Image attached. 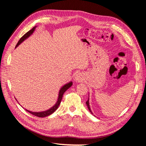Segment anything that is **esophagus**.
Segmentation results:
<instances>
[{"instance_id":"34e87169","label":"esophagus","mask_w":146,"mask_h":146,"mask_svg":"<svg viewBox=\"0 0 146 146\" xmlns=\"http://www.w3.org/2000/svg\"><path fill=\"white\" fill-rule=\"evenodd\" d=\"M74 80L76 82H80L83 80V76L82 74H77L76 77H74Z\"/></svg>"}]
</instances>
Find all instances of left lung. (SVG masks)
<instances>
[{
    "label": "left lung",
    "mask_w": 146,
    "mask_h": 146,
    "mask_svg": "<svg viewBox=\"0 0 146 146\" xmlns=\"http://www.w3.org/2000/svg\"><path fill=\"white\" fill-rule=\"evenodd\" d=\"M86 105H87V107H88V109H89V110H90V111L91 113V114H92V111H91V108H90V104H89V99H88V100L86 101Z\"/></svg>",
    "instance_id": "obj_1"
}]
</instances>
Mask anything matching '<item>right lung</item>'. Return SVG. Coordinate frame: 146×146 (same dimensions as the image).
<instances>
[{"mask_svg": "<svg viewBox=\"0 0 146 146\" xmlns=\"http://www.w3.org/2000/svg\"><path fill=\"white\" fill-rule=\"evenodd\" d=\"M36 26H35V27L32 30H29L28 32L26 33L24 35V36L19 39V41H18V42H17V44L16 46V48L17 46H18L20 44H21L24 40H25L26 39H27L29 36H30L31 35L33 34V33L34 32V31L35 30V29H36ZM72 85V82H69L68 83L65 84L64 86H63L61 88V89L59 91L58 98V99H57V101H56V104L54 106H53L52 108H49L48 110H46V111H40V112H33V111H30V110H28L27 109H25V110L29 112L30 113L32 114L33 115L38 116V117H46V116H48L50 115V114H52L53 113H54L56 111V110H57V108H58L59 105H60V104L61 103V100H62L63 94L64 93L65 91L67 90L68 89H69V88L70 86H71Z\"/></svg>", "mask_w": 146, "mask_h": 146, "instance_id": "obj_1", "label": "right lung"}]
</instances>
